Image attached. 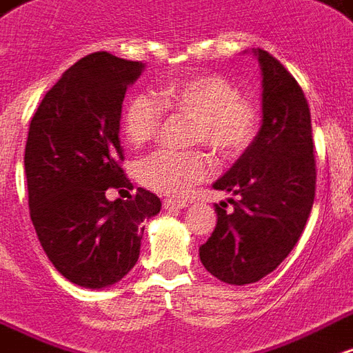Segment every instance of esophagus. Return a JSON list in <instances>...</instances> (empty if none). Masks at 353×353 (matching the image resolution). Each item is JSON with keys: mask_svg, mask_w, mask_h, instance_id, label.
Returning a JSON list of instances; mask_svg holds the SVG:
<instances>
[{"mask_svg": "<svg viewBox=\"0 0 353 353\" xmlns=\"http://www.w3.org/2000/svg\"><path fill=\"white\" fill-rule=\"evenodd\" d=\"M164 210H183L187 208L189 203L185 202V200H172V198H166L163 202Z\"/></svg>", "mask_w": 353, "mask_h": 353, "instance_id": "34e87169", "label": "esophagus"}]
</instances>
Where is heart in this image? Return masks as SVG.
<instances>
[{
  "mask_svg": "<svg viewBox=\"0 0 353 353\" xmlns=\"http://www.w3.org/2000/svg\"><path fill=\"white\" fill-rule=\"evenodd\" d=\"M151 93H137L123 110V129L130 143L143 145L157 137L164 108L192 117L190 140L205 143L223 159H236L249 150L260 130V108L254 99L239 95L234 83L216 74L189 78ZM211 174V163L200 151L176 153L159 150L138 164L143 187L161 194H183Z\"/></svg>",
  "mask_w": 353,
  "mask_h": 353,
  "instance_id": "obj_1",
  "label": "heart"
}]
</instances>
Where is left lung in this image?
<instances>
[{
  "instance_id": "obj_1",
  "label": "left lung",
  "mask_w": 353,
  "mask_h": 353,
  "mask_svg": "<svg viewBox=\"0 0 353 353\" xmlns=\"http://www.w3.org/2000/svg\"><path fill=\"white\" fill-rule=\"evenodd\" d=\"M262 69V127L236 164L213 183L226 190L215 203L216 226L200 260L226 284L258 283L296 247L312 210L316 163L309 103L296 78L265 50H252Z\"/></svg>"
}]
</instances>
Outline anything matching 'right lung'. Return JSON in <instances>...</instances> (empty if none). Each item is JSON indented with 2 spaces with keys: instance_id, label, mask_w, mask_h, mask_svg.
I'll return each instance as SVG.
<instances>
[{
  "instance_id": "obj_1",
  "label": "right lung",
  "mask_w": 353,
  "mask_h": 353,
  "mask_svg": "<svg viewBox=\"0 0 353 353\" xmlns=\"http://www.w3.org/2000/svg\"><path fill=\"white\" fill-rule=\"evenodd\" d=\"M143 63L95 52L65 70L31 117L26 177L31 223L46 256L82 288L101 290L129 273L140 256L145 219L161 200L138 187L127 200L108 189H132L119 163L125 91Z\"/></svg>"
}]
</instances>
